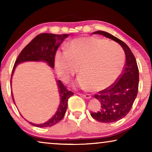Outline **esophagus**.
<instances>
[{
  "instance_id": "obj_1",
  "label": "esophagus",
  "mask_w": 152,
  "mask_h": 152,
  "mask_svg": "<svg viewBox=\"0 0 152 152\" xmlns=\"http://www.w3.org/2000/svg\"><path fill=\"white\" fill-rule=\"evenodd\" d=\"M80 95V96H82L83 98H85V99H91V96L90 94H82V93H80V94H79Z\"/></svg>"
}]
</instances>
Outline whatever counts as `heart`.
Here are the masks:
<instances>
[{
  "instance_id": "heart-1",
  "label": "heart",
  "mask_w": 152,
  "mask_h": 152,
  "mask_svg": "<svg viewBox=\"0 0 152 152\" xmlns=\"http://www.w3.org/2000/svg\"><path fill=\"white\" fill-rule=\"evenodd\" d=\"M124 64L122 50L115 43L93 37H80L68 43L67 50H58L55 65L64 82L77 72L76 86L93 91L111 86L121 74Z\"/></svg>"
}]
</instances>
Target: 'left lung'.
Returning a JSON list of instances; mask_svg holds the SVG:
<instances>
[{"instance_id":"1","label":"left lung","mask_w":152,"mask_h":152,"mask_svg":"<svg viewBox=\"0 0 152 152\" xmlns=\"http://www.w3.org/2000/svg\"><path fill=\"white\" fill-rule=\"evenodd\" d=\"M93 34H101L111 39L121 45L125 53L126 62L118 81L94 97L101 103V109L97 113H91L97 121L110 123L124 118L130 111L138 94L139 71L134 54L123 41L104 31H95Z\"/></svg>"}]
</instances>
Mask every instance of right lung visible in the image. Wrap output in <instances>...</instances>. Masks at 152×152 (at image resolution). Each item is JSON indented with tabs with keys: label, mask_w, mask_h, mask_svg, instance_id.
Listing matches in <instances>:
<instances>
[{
	"label": "right lung",
	"mask_w": 152,
	"mask_h": 152,
	"mask_svg": "<svg viewBox=\"0 0 152 152\" xmlns=\"http://www.w3.org/2000/svg\"><path fill=\"white\" fill-rule=\"evenodd\" d=\"M68 34H55L50 33H42L32 39L26 47L23 49L21 53L14 64L11 77L13 76L16 67L19 64L26 61H43L46 63L50 67L54 68L55 66V56L58 47L61 44L64 40L68 37ZM56 83L60 97V103L57 111L55 115L49 120L44 123L35 124L30 122V124L37 127H49L57 124L63 119L68 107V99L73 95V93L68 91L66 86L60 80H56ZM12 97L14 104V96L12 93Z\"/></svg>",
	"instance_id": "1"
}]
</instances>
